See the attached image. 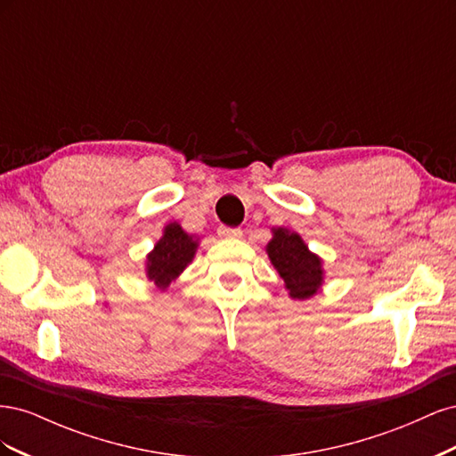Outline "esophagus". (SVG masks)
<instances>
[{"mask_svg": "<svg viewBox=\"0 0 456 456\" xmlns=\"http://www.w3.org/2000/svg\"><path fill=\"white\" fill-rule=\"evenodd\" d=\"M218 236L224 240H238L243 236V232L240 228H230V226H218Z\"/></svg>", "mask_w": 456, "mask_h": 456, "instance_id": "esophagus-1", "label": "esophagus"}]
</instances>
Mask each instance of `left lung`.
I'll list each match as a JSON object with an SVG mask.
<instances>
[{
    "instance_id": "obj_1",
    "label": "left lung",
    "mask_w": 456,
    "mask_h": 456,
    "mask_svg": "<svg viewBox=\"0 0 456 456\" xmlns=\"http://www.w3.org/2000/svg\"><path fill=\"white\" fill-rule=\"evenodd\" d=\"M266 251L273 268L283 278L289 295L305 300L317 293V289L323 283L322 258L308 251L298 233L285 228H273V238Z\"/></svg>"
}]
</instances>
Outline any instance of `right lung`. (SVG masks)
Wrapping results in <instances>:
<instances>
[{
	"instance_id": "right-lung-1",
	"label": "right lung",
	"mask_w": 456,
	"mask_h": 456,
	"mask_svg": "<svg viewBox=\"0 0 456 456\" xmlns=\"http://www.w3.org/2000/svg\"><path fill=\"white\" fill-rule=\"evenodd\" d=\"M198 249V241L194 236L178 226L176 223L165 226L163 238L156 243L154 251L148 255L146 275L150 281H154L158 289H167L173 280L178 278L188 262H191Z\"/></svg>"
}]
</instances>
